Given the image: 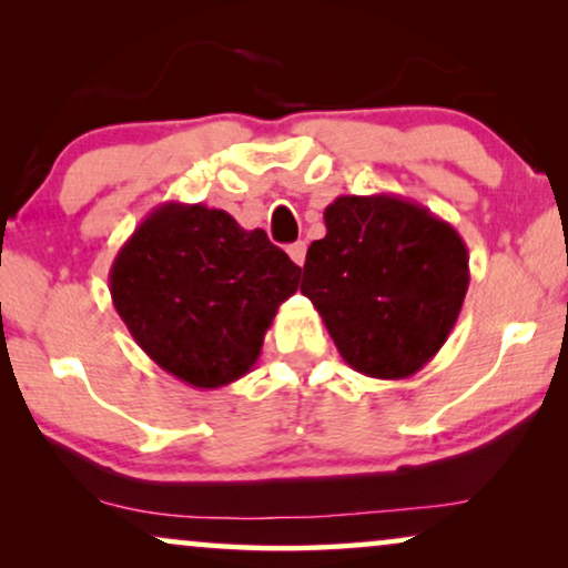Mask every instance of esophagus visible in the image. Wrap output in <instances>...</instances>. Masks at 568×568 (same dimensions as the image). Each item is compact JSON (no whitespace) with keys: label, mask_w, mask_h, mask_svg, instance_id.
I'll return each mask as SVG.
<instances>
[{"label":"esophagus","mask_w":568,"mask_h":568,"mask_svg":"<svg viewBox=\"0 0 568 568\" xmlns=\"http://www.w3.org/2000/svg\"><path fill=\"white\" fill-rule=\"evenodd\" d=\"M286 253H290V258L297 263V266H302V263H305V255H307V245L300 240V243L286 247Z\"/></svg>","instance_id":"34e87169"}]
</instances>
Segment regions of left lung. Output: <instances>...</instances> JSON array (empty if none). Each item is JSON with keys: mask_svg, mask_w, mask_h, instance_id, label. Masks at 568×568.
<instances>
[{"mask_svg": "<svg viewBox=\"0 0 568 568\" xmlns=\"http://www.w3.org/2000/svg\"><path fill=\"white\" fill-rule=\"evenodd\" d=\"M307 251L300 292L348 367L377 379L416 375L445 344L468 292V247L416 201L338 196Z\"/></svg>", "mask_w": 568, "mask_h": 568, "instance_id": "8db88e82", "label": "left lung"}]
</instances>
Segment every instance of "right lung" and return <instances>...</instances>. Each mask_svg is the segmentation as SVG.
I'll return each mask as SVG.
<instances>
[{
	"label": "right lung",
	"mask_w": 568,
	"mask_h": 568,
	"mask_svg": "<svg viewBox=\"0 0 568 568\" xmlns=\"http://www.w3.org/2000/svg\"><path fill=\"white\" fill-rule=\"evenodd\" d=\"M300 271L263 230H243L222 209L168 201L123 243L108 282L142 352L185 385L214 390L258 362Z\"/></svg>",
	"instance_id": "obj_1"
}]
</instances>
